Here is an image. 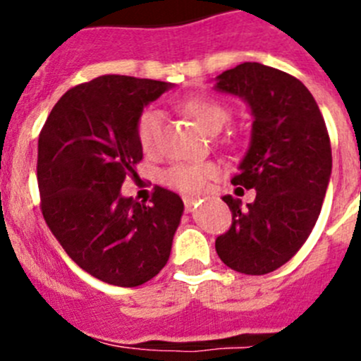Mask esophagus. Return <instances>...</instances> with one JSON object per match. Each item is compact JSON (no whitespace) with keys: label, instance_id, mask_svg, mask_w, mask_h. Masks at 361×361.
I'll use <instances>...</instances> for the list:
<instances>
[{"label":"esophagus","instance_id":"obj_1","mask_svg":"<svg viewBox=\"0 0 361 361\" xmlns=\"http://www.w3.org/2000/svg\"><path fill=\"white\" fill-rule=\"evenodd\" d=\"M183 202H185V209H187L188 213H192V211H194L195 207H197V202L199 201L195 197H185Z\"/></svg>","mask_w":361,"mask_h":361}]
</instances>
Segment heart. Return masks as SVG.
<instances>
[{"label": "heart", "mask_w": 361, "mask_h": 361, "mask_svg": "<svg viewBox=\"0 0 361 361\" xmlns=\"http://www.w3.org/2000/svg\"><path fill=\"white\" fill-rule=\"evenodd\" d=\"M181 108L194 116L199 123L209 133H220L231 118V111L220 101L207 97H192L181 103ZM164 115L159 110H147L140 115L136 126L137 141L147 154H155L160 148L162 137ZM218 174L216 164L213 162H180L166 171L164 181L169 187L187 194L201 192L207 180Z\"/></svg>", "instance_id": "heart-1"}]
</instances>
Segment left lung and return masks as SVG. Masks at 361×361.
<instances>
[{"label": "left lung", "instance_id": "1", "mask_svg": "<svg viewBox=\"0 0 361 361\" xmlns=\"http://www.w3.org/2000/svg\"><path fill=\"white\" fill-rule=\"evenodd\" d=\"M214 90L248 104L250 147L232 185L255 188L246 204L232 195L228 232L214 248L227 267L250 276L276 271L311 234L332 174L325 120L307 87L279 69L243 63L214 78Z\"/></svg>", "mask_w": 361, "mask_h": 361}]
</instances>
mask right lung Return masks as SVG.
Segmentation results:
<instances>
[{"label":"right lung","mask_w":361,"mask_h":361,"mask_svg":"<svg viewBox=\"0 0 361 361\" xmlns=\"http://www.w3.org/2000/svg\"><path fill=\"white\" fill-rule=\"evenodd\" d=\"M173 83L103 75L69 89L38 137L47 225L73 262L115 286H140L167 264L183 201L157 187L152 204L120 194L143 159L136 126Z\"/></svg>","instance_id":"right-lung-1"}]
</instances>
